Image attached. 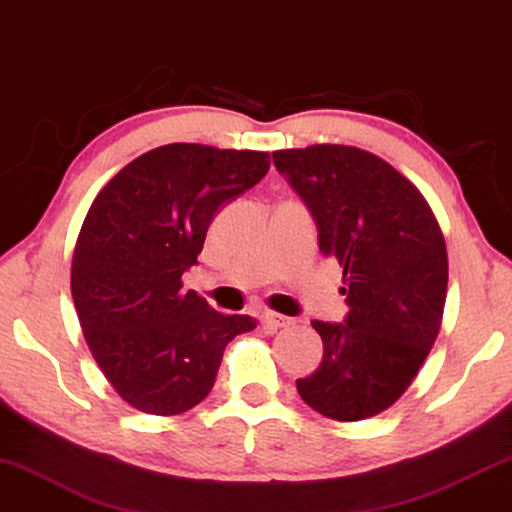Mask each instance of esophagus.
Here are the masks:
<instances>
[{"label": "esophagus", "instance_id": "esophagus-1", "mask_svg": "<svg viewBox=\"0 0 512 512\" xmlns=\"http://www.w3.org/2000/svg\"><path fill=\"white\" fill-rule=\"evenodd\" d=\"M288 325H295V318L284 316V314H274V311H265L263 314V328L265 330H279V328H288Z\"/></svg>", "mask_w": 512, "mask_h": 512}]
</instances>
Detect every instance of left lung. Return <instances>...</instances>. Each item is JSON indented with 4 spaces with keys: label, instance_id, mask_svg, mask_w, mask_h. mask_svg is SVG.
<instances>
[{
    "label": "left lung",
    "instance_id": "8db88e82",
    "mask_svg": "<svg viewBox=\"0 0 512 512\" xmlns=\"http://www.w3.org/2000/svg\"><path fill=\"white\" fill-rule=\"evenodd\" d=\"M309 207L318 249L344 268V323L311 321L323 360L298 379L325 418L353 422L390 409L416 379L441 330L448 288L446 240L416 184L351 145L272 152Z\"/></svg>",
    "mask_w": 512,
    "mask_h": 512
}]
</instances>
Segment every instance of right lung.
Instances as JSON below:
<instances>
[{
	"label": "right lung",
	"mask_w": 512,
	"mask_h": 512,
	"mask_svg": "<svg viewBox=\"0 0 512 512\" xmlns=\"http://www.w3.org/2000/svg\"><path fill=\"white\" fill-rule=\"evenodd\" d=\"M268 170V152L170 143L133 159L94 198L73 249L71 295L96 365L133 409H194L228 342L256 328V318L182 291V274L198 263L219 207Z\"/></svg>",
	"instance_id": "1"
}]
</instances>
